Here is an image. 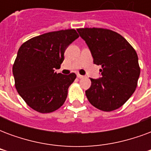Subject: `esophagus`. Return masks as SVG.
<instances>
[{
    "label": "esophagus",
    "mask_w": 151,
    "mask_h": 151,
    "mask_svg": "<svg viewBox=\"0 0 151 151\" xmlns=\"http://www.w3.org/2000/svg\"><path fill=\"white\" fill-rule=\"evenodd\" d=\"M77 77H78V78H84V76L81 75L80 73H78V74H77Z\"/></svg>",
    "instance_id": "34e87169"
}]
</instances>
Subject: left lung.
<instances>
[{"label": "left lung", "mask_w": 151, "mask_h": 151, "mask_svg": "<svg viewBox=\"0 0 151 151\" xmlns=\"http://www.w3.org/2000/svg\"><path fill=\"white\" fill-rule=\"evenodd\" d=\"M77 31L91 52L94 63L101 65L102 78H91L86 91L89 102L104 111L123 106L136 90L140 75L135 49L116 31L105 28H78Z\"/></svg>", "instance_id": "obj_1"}]
</instances>
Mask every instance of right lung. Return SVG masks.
<instances>
[{
  "label": "right lung",
  "instance_id": "obj_1",
  "mask_svg": "<svg viewBox=\"0 0 151 151\" xmlns=\"http://www.w3.org/2000/svg\"><path fill=\"white\" fill-rule=\"evenodd\" d=\"M78 37L74 29L60 30L31 38L19 47L13 65L14 85L35 111L49 113L64 104L76 74L54 70L60 68L67 47Z\"/></svg>",
  "mask_w": 151,
  "mask_h": 151
}]
</instances>
